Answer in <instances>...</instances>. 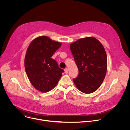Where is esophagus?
I'll use <instances>...</instances> for the list:
<instances>
[{
  "label": "esophagus",
  "instance_id": "obj_1",
  "mask_svg": "<svg viewBox=\"0 0 130 130\" xmlns=\"http://www.w3.org/2000/svg\"><path fill=\"white\" fill-rule=\"evenodd\" d=\"M64 71H65V73H68V68H65V69H64Z\"/></svg>",
  "mask_w": 130,
  "mask_h": 130
}]
</instances>
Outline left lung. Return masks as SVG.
I'll return each instance as SVG.
<instances>
[{
	"instance_id": "left-lung-1",
	"label": "left lung",
	"mask_w": 130,
	"mask_h": 130,
	"mask_svg": "<svg viewBox=\"0 0 130 130\" xmlns=\"http://www.w3.org/2000/svg\"><path fill=\"white\" fill-rule=\"evenodd\" d=\"M78 68L73 82L85 94L95 91L104 80L107 70L106 53L102 44L93 37L80 39L70 45Z\"/></svg>"
}]
</instances>
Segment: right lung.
Returning <instances> with one entry per match:
<instances>
[{
  "mask_svg": "<svg viewBox=\"0 0 130 130\" xmlns=\"http://www.w3.org/2000/svg\"><path fill=\"white\" fill-rule=\"evenodd\" d=\"M61 45L46 36L38 37L29 45L25 68L31 83L37 90L47 92L57 85L64 70L51 57Z\"/></svg>",
  "mask_w": 130,
  "mask_h": 130,
  "instance_id": "add662e5",
  "label": "right lung"
}]
</instances>
